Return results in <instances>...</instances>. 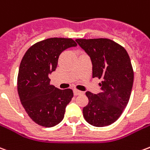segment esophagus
Wrapping results in <instances>:
<instances>
[{
  "label": "esophagus",
  "instance_id": "obj_1",
  "mask_svg": "<svg viewBox=\"0 0 150 150\" xmlns=\"http://www.w3.org/2000/svg\"><path fill=\"white\" fill-rule=\"evenodd\" d=\"M83 91H79V90H77V89H75V90H74V95H75V96H79V95H81L83 94Z\"/></svg>",
  "mask_w": 150,
  "mask_h": 150
}]
</instances>
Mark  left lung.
I'll return each mask as SVG.
<instances>
[{
	"label": "left lung",
	"instance_id": "1",
	"mask_svg": "<svg viewBox=\"0 0 150 150\" xmlns=\"http://www.w3.org/2000/svg\"><path fill=\"white\" fill-rule=\"evenodd\" d=\"M91 58L92 77L102 81L101 92H86L88 104L83 108L86 121L96 127L110 125L118 120L129 103L133 69L126 50L108 38L75 40Z\"/></svg>",
	"mask_w": 150,
	"mask_h": 150
}]
</instances>
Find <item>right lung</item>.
Masks as SVG:
<instances>
[{
    "label": "right lung",
    "instance_id": "add662e5",
    "mask_svg": "<svg viewBox=\"0 0 150 150\" xmlns=\"http://www.w3.org/2000/svg\"><path fill=\"white\" fill-rule=\"evenodd\" d=\"M76 46L71 38H47L30 46L21 59L18 75V95L28 116L39 125L53 127L64 117L73 91L70 88L61 90L50 84L49 75L55 71L60 54Z\"/></svg>",
    "mask_w": 150,
    "mask_h": 150
}]
</instances>
